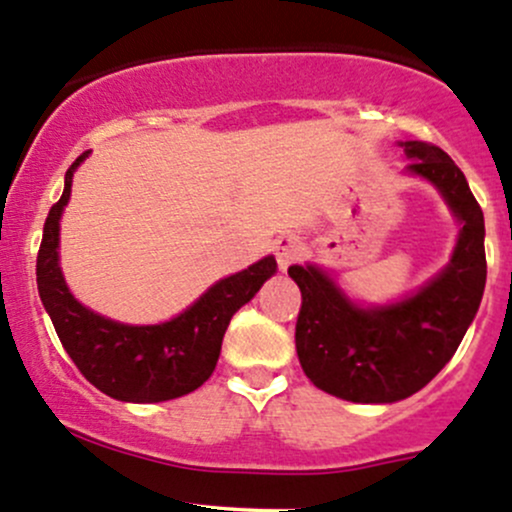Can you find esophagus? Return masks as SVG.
I'll return each instance as SVG.
<instances>
[{"instance_id":"34e87169","label":"esophagus","mask_w":512,"mask_h":512,"mask_svg":"<svg viewBox=\"0 0 512 512\" xmlns=\"http://www.w3.org/2000/svg\"><path fill=\"white\" fill-rule=\"evenodd\" d=\"M274 255H277V262L282 270H287L292 262H297L301 257V240L294 238V235H284L282 240L274 247Z\"/></svg>"}]
</instances>
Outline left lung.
<instances>
[{"instance_id": "8db88e82", "label": "left lung", "mask_w": 512, "mask_h": 512, "mask_svg": "<svg viewBox=\"0 0 512 512\" xmlns=\"http://www.w3.org/2000/svg\"><path fill=\"white\" fill-rule=\"evenodd\" d=\"M407 169L424 176L461 220L449 267L405 301L360 309L316 267H289L301 289L297 355L319 390L348 402H397L451 360L486 287L483 211L466 176L437 144L405 142Z\"/></svg>"}]
</instances>
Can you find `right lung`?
I'll return each mask as SVG.
<instances>
[{
	"mask_svg": "<svg viewBox=\"0 0 512 512\" xmlns=\"http://www.w3.org/2000/svg\"><path fill=\"white\" fill-rule=\"evenodd\" d=\"M88 157L80 154L66 171V188L43 223L36 257L39 294L63 348L75 368L100 392L122 402H164L188 395L211 378L223 346L225 328L247 304L277 262H255L233 277L213 284L191 309L159 326H125L98 316L73 299L58 267V220L71 198L73 171Z\"/></svg>",
	"mask_w": 512,
	"mask_h": 512,
	"instance_id": "add662e5",
	"label": "right lung"
}]
</instances>
